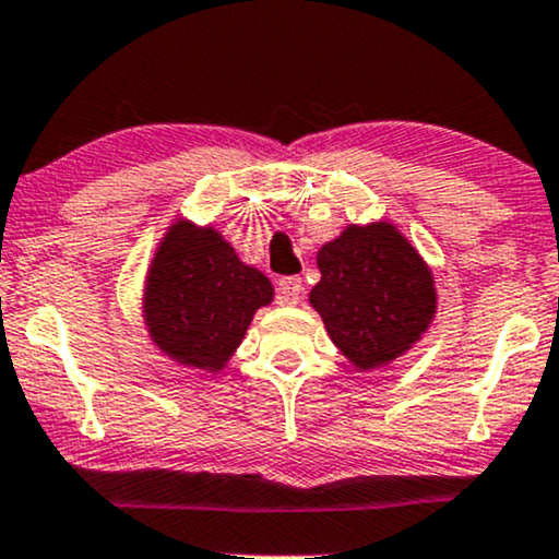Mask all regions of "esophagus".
<instances>
[{
	"label": "esophagus",
	"instance_id": "obj_1",
	"mask_svg": "<svg viewBox=\"0 0 559 559\" xmlns=\"http://www.w3.org/2000/svg\"><path fill=\"white\" fill-rule=\"evenodd\" d=\"M300 295H304V280L300 277H282L277 282V300L280 304H298Z\"/></svg>",
	"mask_w": 559,
	"mask_h": 559
}]
</instances>
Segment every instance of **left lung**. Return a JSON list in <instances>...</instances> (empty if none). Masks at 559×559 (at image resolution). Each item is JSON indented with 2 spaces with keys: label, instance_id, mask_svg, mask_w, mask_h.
Here are the masks:
<instances>
[{
  "label": "left lung",
  "instance_id": "left-lung-1",
  "mask_svg": "<svg viewBox=\"0 0 559 559\" xmlns=\"http://www.w3.org/2000/svg\"><path fill=\"white\" fill-rule=\"evenodd\" d=\"M321 282L311 306L332 343L360 369L390 364L435 317V282L390 225L347 227L319 251Z\"/></svg>",
  "mask_w": 559,
  "mask_h": 559
}]
</instances>
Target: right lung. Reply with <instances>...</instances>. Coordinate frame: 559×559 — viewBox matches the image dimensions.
<instances>
[{
    "instance_id": "add662e5",
    "label": "right lung",
    "mask_w": 559,
    "mask_h": 559,
    "mask_svg": "<svg viewBox=\"0 0 559 559\" xmlns=\"http://www.w3.org/2000/svg\"><path fill=\"white\" fill-rule=\"evenodd\" d=\"M272 282L246 266L214 229L175 225L146 285V321L164 353L219 369L240 345L255 308L272 304Z\"/></svg>"
}]
</instances>
